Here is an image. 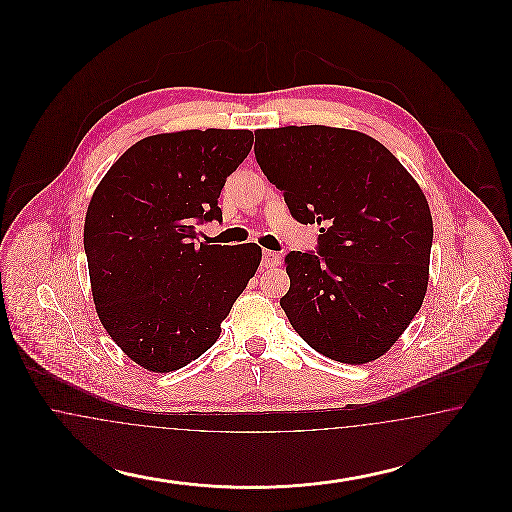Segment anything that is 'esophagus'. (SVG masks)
Returning a JSON list of instances; mask_svg holds the SVG:
<instances>
[{"instance_id":"1","label":"esophagus","mask_w":512,"mask_h":512,"mask_svg":"<svg viewBox=\"0 0 512 512\" xmlns=\"http://www.w3.org/2000/svg\"><path fill=\"white\" fill-rule=\"evenodd\" d=\"M278 263H280V255H278L276 251H268V249H265V251H263V267H278Z\"/></svg>"}]
</instances>
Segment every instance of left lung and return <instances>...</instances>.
Returning <instances> with one entry per match:
<instances>
[{"label": "left lung", "instance_id": "8db88e82", "mask_svg": "<svg viewBox=\"0 0 512 512\" xmlns=\"http://www.w3.org/2000/svg\"><path fill=\"white\" fill-rule=\"evenodd\" d=\"M255 157L293 219L320 224V257H284L290 290L280 305L293 330L332 361H376L428 290L434 222L426 195L388 147L359 130L261 128Z\"/></svg>", "mask_w": 512, "mask_h": 512}]
</instances>
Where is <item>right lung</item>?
<instances>
[{
    "instance_id": "1",
    "label": "right lung",
    "mask_w": 512,
    "mask_h": 512,
    "mask_svg": "<svg viewBox=\"0 0 512 512\" xmlns=\"http://www.w3.org/2000/svg\"><path fill=\"white\" fill-rule=\"evenodd\" d=\"M251 130H180L128 147L101 178L84 220L99 320L124 355L172 372L219 340L220 324L261 265L257 244H197L195 224L222 219L226 176Z\"/></svg>"
}]
</instances>
